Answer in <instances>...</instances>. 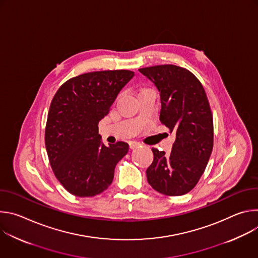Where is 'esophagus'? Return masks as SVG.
Returning a JSON list of instances; mask_svg holds the SVG:
<instances>
[{"label":"esophagus","instance_id":"esophagus-1","mask_svg":"<svg viewBox=\"0 0 258 258\" xmlns=\"http://www.w3.org/2000/svg\"><path fill=\"white\" fill-rule=\"evenodd\" d=\"M128 146H130V149H131V150H134V149L138 148V147H140V146H141V144H140V143H138V142L132 141V142H130V143H128Z\"/></svg>","mask_w":258,"mask_h":258}]
</instances>
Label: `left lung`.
Masks as SVG:
<instances>
[{
    "instance_id": "obj_1",
    "label": "left lung",
    "mask_w": 258,
    "mask_h": 258,
    "mask_svg": "<svg viewBox=\"0 0 258 258\" xmlns=\"http://www.w3.org/2000/svg\"><path fill=\"white\" fill-rule=\"evenodd\" d=\"M139 71L160 95V120L175 134L169 154L152 148L154 159L147 168L149 185L167 196L190 192L208 163L213 147V119L205 91L189 70L158 65Z\"/></svg>"
}]
</instances>
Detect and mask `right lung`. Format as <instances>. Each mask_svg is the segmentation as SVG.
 <instances>
[{
  "mask_svg": "<svg viewBox=\"0 0 258 258\" xmlns=\"http://www.w3.org/2000/svg\"><path fill=\"white\" fill-rule=\"evenodd\" d=\"M134 76L130 70L85 73L68 80L54 96L45 144L52 169L70 194L93 197L111 185L128 145L105 146L98 124Z\"/></svg>",
  "mask_w": 258,
  "mask_h": 258,
  "instance_id": "obj_1",
  "label": "right lung"
}]
</instances>
